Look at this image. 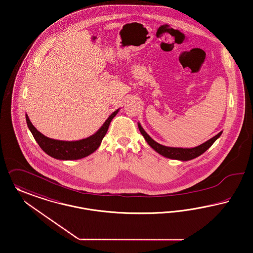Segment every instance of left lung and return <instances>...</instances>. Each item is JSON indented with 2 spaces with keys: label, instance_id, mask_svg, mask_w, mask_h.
I'll return each mask as SVG.
<instances>
[{
  "label": "left lung",
  "instance_id": "8db88e82",
  "mask_svg": "<svg viewBox=\"0 0 253 253\" xmlns=\"http://www.w3.org/2000/svg\"><path fill=\"white\" fill-rule=\"evenodd\" d=\"M138 127L141 134L144 136L146 143L148 146H151L157 153L160 155L169 158V159L179 160V161H189L194 159L196 157L203 154L205 151H207L211 146H212L213 143L221 136L223 131H220L217 135H215L211 139L208 140L207 142L203 143L202 145L195 147H172V146H166L161 145L154 141L147 133L145 131L143 126L140 123H138Z\"/></svg>",
  "mask_w": 253,
  "mask_h": 253
}]
</instances>
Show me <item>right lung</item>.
<instances>
[{
  "instance_id": "1",
  "label": "right lung",
  "mask_w": 253,
  "mask_h": 253,
  "mask_svg": "<svg viewBox=\"0 0 253 253\" xmlns=\"http://www.w3.org/2000/svg\"><path fill=\"white\" fill-rule=\"evenodd\" d=\"M119 110L120 108L115 110L102 125V126L91 136L78 141H61L48 138L36 129L29 120L27 114H26V120L27 126L34 139L47 155L55 159L64 161L79 160L90 155L95 150H97L105 135L107 134L110 122L117 115Z\"/></svg>"
}]
</instances>
